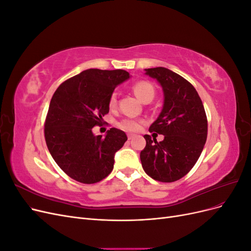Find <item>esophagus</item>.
<instances>
[{
    "mask_svg": "<svg viewBox=\"0 0 251 251\" xmlns=\"http://www.w3.org/2000/svg\"><path fill=\"white\" fill-rule=\"evenodd\" d=\"M134 137H135V135H134V134H127V138H128V140L133 139Z\"/></svg>",
    "mask_w": 251,
    "mask_h": 251,
    "instance_id": "obj_1",
    "label": "esophagus"
}]
</instances>
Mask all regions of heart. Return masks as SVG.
<instances>
[{
  "instance_id": "b5f03b06",
  "label": "heart",
  "mask_w": 251,
  "mask_h": 251,
  "mask_svg": "<svg viewBox=\"0 0 251 251\" xmlns=\"http://www.w3.org/2000/svg\"><path fill=\"white\" fill-rule=\"evenodd\" d=\"M133 91L139 100L142 102H146L148 100H151L155 96V88L149 81H138L136 82L133 86ZM117 103V94L113 93L110 96V100L109 104L111 108H114ZM141 121L137 119H132V118H125L123 120H120L118 123V126L120 128H123L125 131L128 132H136L138 131L140 126H141Z\"/></svg>"
}]
</instances>
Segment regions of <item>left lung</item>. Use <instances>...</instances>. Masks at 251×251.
Segmentation results:
<instances>
[{
    "mask_svg": "<svg viewBox=\"0 0 251 251\" xmlns=\"http://www.w3.org/2000/svg\"><path fill=\"white\" fill-rule=\"evenodd\" d=\"M163 91V107L150 132L164 136L158 142L144 135L147 146L140 153L142 168L160 182L184 177L198 160L207 138V119L201 98L191 82L163 67L144 69Z\"/></svg>",
    "mask_w": 251,
    "mask_h": 251,
    "instance_id": "8db88e82",
    "label": "left lung"
}]
</instances>
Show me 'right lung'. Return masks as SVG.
<instances>
[{
  "label": "right lung",
  "instance_id": "1",
  "mask_svg": "<svg viewBox=\"0 0 251 251\" xmlns=\"http://www.w3.org/2000/svg\"><path fill=\"white\" fill-rule=\"evenodd\" d=\"M128 72L88 69L67 79L53 94L45 123V139L52 158L68 176L92 184L104 179L114 168V156L127 140L124 131L112 127L95 136L109 113V100Z\"/></svg>",
  "mask_w": 251,
  "mask_h": 251
}]
</instances>
